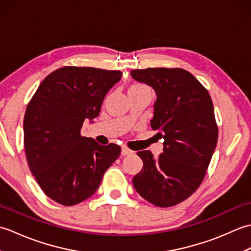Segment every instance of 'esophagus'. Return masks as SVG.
Returning a JSON list of instances; mask_svg holds the SVG:
<instances>
[{"mask_svg": "<svg viewBox=\"0 0 251 251\" xmlns=\"http://www.w3.org/2000/svg\"><path fill=\"white\" fill-rule=\"evenodd\" d=\"M132 153V151L131 150H129L128 148L127 147H122V151H121V154L123 156H125V155H129V154H131Z\"/></svg>", "mask_w": 251, "mask_h": 251, "instance_id": "34e87169", "label": "esophagus"}]
</instances>
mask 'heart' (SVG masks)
Masks as SVG:
<instances>
[{
	"mask_svg": "<svg viewBox=\"0 0 251 251\" xmlns=\"http://www.w3.org/2000/svg\"><path fill=\"white\" fill-rule=\"evenodd\" d=\"M137 87H143V85H139V84H137V85H132V86H131L130 88H137Z\"/></svg>",
	"mask_w": 251,
	"mask_h": 251,
	"instance_id": "obj_1",
	"label": "heart"
}]
</instances>
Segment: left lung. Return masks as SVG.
<instances>
[{
    "label": "left lung",
    "mask_w": 251,
    "mask_h": 251,
    "mask_svg": "<svg viewBox=\"0 0 251 251\" xmlns=\"http://www.w3.org/2000/svg\"><path fill=\"white\" fill-rule=\"evenodd\" d=\"M130 74L155 90L151 127L164 139L157 158L151 151L137 153L143 167L132 183L151 204L172 207L190 197L204 180L218 141L214 104L208 90L183 69H138Z\"/></svg>",
    "instance_id": "1"
}]
</instances>
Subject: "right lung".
<instances>
[{"label":"right lung","instance_id":"add662e5","mask_svg":"<svg viewBox=\"0 0 251 251\" xmlns=\"http://www.w3.org/2000/svg\"><path fill=\"white\" fill-rule=\"evenodd\" d=\"M121 71L63 67L49 74L26 106L24 142L32 175L44 193L65 206L92 196L121 148L83 137L84 121L99 115Z\"/></svg>","mask_w":251,"mask_h":251}]
</instances>
